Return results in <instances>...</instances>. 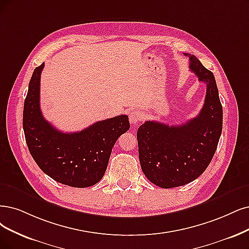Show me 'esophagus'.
<instances>
[{"label": "esophagus", "mask_w": 249, "mask_h": 249, "mask_svg": "<svg viewBox=\"0 0 249 249\" xmlns=\"http://www.w3.org/2000/svg\"><path fill=\"white\" fill-rule=\"evenodd\" d=\"M128 117H129V121H130L131 124H136L137 122L142 121V113L137 112V110H133V112H130L129 115H128Z\"/></svg>", "instance_id": "1"}]
</instances>
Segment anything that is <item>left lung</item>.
Returning <instances> with one entry per match:
<instances>
[{
	"mask_svg": "<svg viewBox=\"0 0 249 249\" xmlns=\"http://www.w3.org/2000/svg\"><path fill=\"white\" fill-rule=\"evenodd\" d=\"M190 70L206 84L204 105L187 123L172 125L145 121L137 130L142 172L151 182L170 189L195 180L213 158L223 130V107L213 73L194 55Z\"/></svg>",
	"mask_w": 249,
	"mask_h": 249,
	"instance_id": "left-lung-1",
	"label": "left lung"
}]
</instances>
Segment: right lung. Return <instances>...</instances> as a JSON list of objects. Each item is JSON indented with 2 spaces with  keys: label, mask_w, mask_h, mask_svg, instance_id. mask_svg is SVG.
Returning <instances> with one entry per match:
<instances>
[{
  "label": "right lung",
  "mask_w": 249,
  "mask_h": 249,
  "mask_svg": "<svg viewBox=\"0 0 249 249\" xmlns=\"http://www.w3.org/2000/svg\"><path fill=\"white\" fill-rule=\"evenodd\" d=\"M44 66L35 69L24 100L22 125L27 148L41 170L54 180L73 188L93 186L103 178L119 136L129 130L128 116L98 121L79 132L57 130L40 108Z\"/></svg>",
  "instance_id": "obj_1"
}]
</instances>
